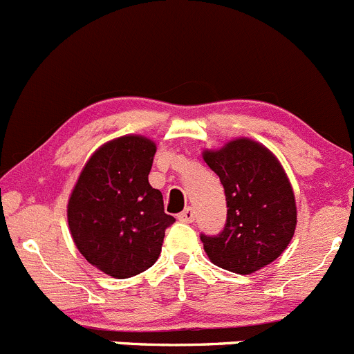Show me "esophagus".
<instances>
[{
	"mask_svg": "<svg viewBox=\"0 0 354 354\" xmlns=\"http://www.w3.org/2000/svg\"><path fill=\"white\" fill-rule=\"evenodd\" d=\"M178 219H180V221H183V223H192L195 219V211L192 207H187L183 212H180Z\"/></svg>",
	"mask_w": 354,
	"mask_h": 354,
	"instance_id": "34e87169",
	"label": "esophagus"
}]
</instances>
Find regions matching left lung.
<instances>
[{"label": "left lung", "mask_w": 354, "mask_h": 354, "mask_svg": "<svg viewBox=\"0 0 354 354\" xmlns=\"http://www.w3.org/2000/svg\"><path fill=\"white\" fill-rule=\"evenodd\" d=\"M202 157L219 176L228 207L221 233L201 235L205 254L228 272H257L294 236L297 211L289 178L266 147L249 138L205 150Z\"/></svg>", "instance_id": "left-lung-1"}]
</instances>
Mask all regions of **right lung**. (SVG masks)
<instances>
[{"instance_id":"add662e5","label":"right lung","mask_w":354,"mask_h":354,"mask_svg":"<svg viewBox=\"0 0 354 354\" xmlns=\"http://www.w3.org/2000/svg\"><path fill=\"white\" fill-rule=\"evenodd\" d=\"M156 143L128 135L102 145L82 167L67 205L71 235L88 263L114 279L145 272L166 228L162 194L149 183Z\"/></svg>"}]
</instances>
